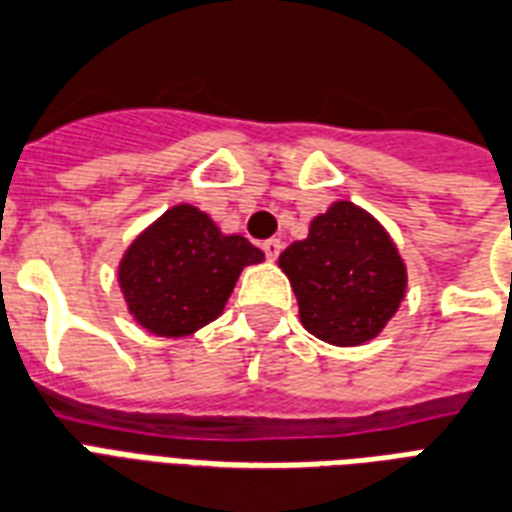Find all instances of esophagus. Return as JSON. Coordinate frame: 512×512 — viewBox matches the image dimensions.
Here are the masks:
<instances>
[{"instance_id":"obj_1","label":"esophagus","mask_w":512,"mask_h":512,"mask_svg":"<svg viewBox=\"0 0 512 512\" xmlns=\"http://www.w3.org/2000/svg\"><path fill=\"white\" fill-rule=\"evenodd\" d=\"M280 248H283V242L275 240V237H270V240H264V242H261V251L267 253V259H270V261L278 259Z\"/></svg>"}]
</instances>
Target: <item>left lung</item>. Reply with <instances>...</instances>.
I'll return each mask as SVG.
<instances>
[{
    "instance_id": "left-lung-1",
    "label": "left lung",
    "mask_w": 512,
    "mask_h": 512,
    "mask_svg": "<svg viewBox=\"0 0 512 512\" xmlns=\"http://www.w3.org/2000/svg\"><path fill=\"white\" fill-rule=\"evenodd\" d=\"M307 332L337 348L375 340L407 294V264L378 218L337 199L280 253Z\"/></svg>"
}]
</instances>
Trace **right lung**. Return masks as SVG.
<instances>
[{"instance_id": "1", "label": "right lung", "mask_w": 512, "mask_h": 512, "mask_svg": "<svg viewBox=\"0 0 512 512\" xmlns=\"http://www.w3.org/2000/svg\"><path fill=\"white\" fill-rule=\"evenodd\" d=\"M264 253L224 234L194 205H172L142 229L118 261V288L134 324L156 337H188L224 313L245 267Z\"/></svg>"}]
</instances>
